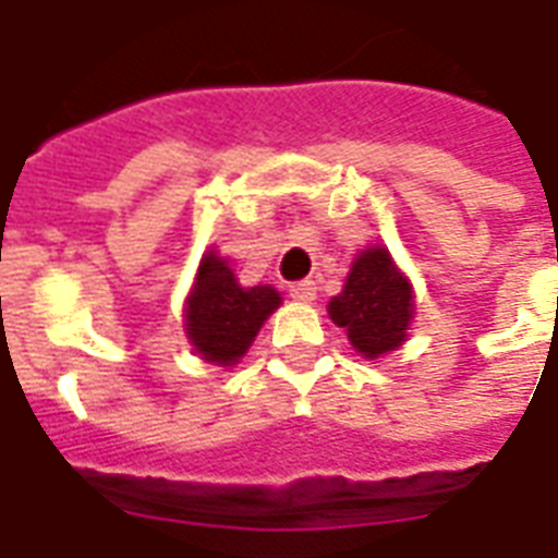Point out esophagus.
<instances>
[{
    "mask_svg": "<svg viewBox=\"0 0 558 558\" xmlns=\"http://www.w3.org/2000/svg\"><path fill=\"white\" fill-rule=\"evenodd\" d=\"M290 295L301 304H313L316 301V280H299V283H292Z\"/></svg>",
    "mask_w": 558,
    "mask_h": 558,
    "instance_id": "esophagus-1",
    "label": "esophagus"
}]
</instances>
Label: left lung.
<instances>
[{
  "instance_id": "obj_1",
  "label": "left lung",
  "mask_w": 558,
  "mask_h": 558,
  "mask_svg": "<svg viewBox=\"0 0 558 558\" xmlns=\"http://www.w3.org/2000/svg\"><path fill=\"white\" fill-rule=\"evenodd\" d=\"M328 316L349 333L363 357H384L408 340L414 319V290L396 268L387 247L375 245L357 254L340 295L328 304Z\"/></svg>"
}]
</instances>
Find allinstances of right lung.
Returning a JSON list of instances; mask_svg holds the SVG:
<instances>
[{
    "instance_id": "add662e5",
    "label": "right lung",
    "mask_w": 558,
    "mask_h": 558,
    "mask_svg": "<svg viewBox=\"0 0 558 558\" xmlns=\"http://www.w3.org/2000/svg\"><path fill=\"white\" fill-rule=\"evenodd\" d=\"M278 307L280 292L275 287H242L230 263L209 251L185 301V337L204 361L233 366Z\"/></svg>"
}]
</instances>
